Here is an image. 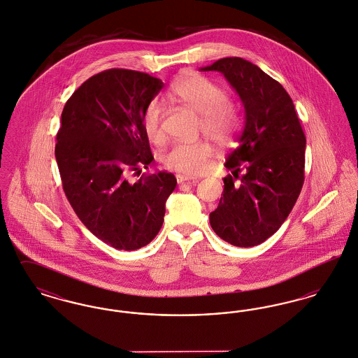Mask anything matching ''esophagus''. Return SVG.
I'll use <instances>...</instances> for the list:
<instances>
[{
    "label": "esophagus",
    "mask_w": 358,
    "mask_h": 358,
    "mask_svg": "<svg viewBox=\"0 0 358 358\" xmlns=\"http://www.w3.org/2000/svg\"><path fill=\"white\" fill-rule=\"evenodd\" d=\"M176 180L178 184H187V185H194L197 182L196 178H192V177H187V176H182V174H177L176 176Z\"/></svg>",
    "instance_id": "esophagus-1"
}]
</instances>
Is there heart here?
Returning <instances> with one entry per match:
<instances>
[{"mask_svg":"<svg viewBox=\"0 0 358 358\" xmlns=\"http://www.w3.org/2000/svg\"><path fill=\"white\" fill-rule=\"evenodd\" d=\"M169 95L201 114L200 130L216 142L228 143L236 134L241 122L238 107L227 99V91L210 78L201 73H184L171 83ZM165 117L166 108L157 98L143 108L142 129L155 145L166 139ZM212 154L213 146L205 139L177 142L165 152L162 161L169 171L197 176L206 171Z\"/></svg>","mask_w":358,"mask_h":358,"instance_id":"heart-1","label":"heart"}]
</instances>
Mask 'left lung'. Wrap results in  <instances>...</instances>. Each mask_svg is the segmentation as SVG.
<instances>
[{
    "label": "left lung",
    "instance_id": "obj_1",
    "mask_svg": "<svg viewBox=\"0 0 358 358\" xmlns=\"http://www.w3.org/2000/svg\"><path fill=\"white\" fill-rule=\"evenodd\" d=\"M201 71L222 72L244 106L238 146L225 161L232 174L209 222L227 243L254 247L280 228L299 197L306 136L287 91L251 62L224 57Z\"/></svg>",
    "mask_w": 358,
    "mask_h": 358
}]
</instances>
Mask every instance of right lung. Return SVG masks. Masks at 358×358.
Returning a JSON list of instances; mask_svg holds the SVG:
<instances>
[{"mask_svg":"<svg viewBox=\"0 0 358 358\" xmlns=\"http://www.w3.org/2000/svg\"><path fill=\"white\" fill-rule=\"evenodd\" d=\"M162 87L145 72L106 69L87 79L62 113L55 157L63 190L80 222L117 250L134 251L157 236L177 185L168 171L138 176L154 159L142 113Z\"/></svg>","mask_w":358,"mask_h":358,"instance_id":"right-lung-1","label":"right lung"}]
</instances>
